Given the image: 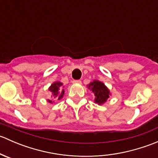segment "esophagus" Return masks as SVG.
<instances>
[{
    "label": "esophagus",
    "mask_w": 158,
    "mask_h": 158,
    "mask_svg": "<svg viewBox=\"0 0 158 158\" xmlns=\"http://www.w3.org/2000/svg\"><path fill=\"white\" fill-rule=\"evenodd\" d=\"M73 83H81V80H73Z\"/></svg>",
    "instance_id": "obj_1"
}]
</instances>
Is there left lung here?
Segmentation results:
<instances>
[{
	"label": "left lung",
	"instance_id": "obj_1",
	"mask_svg": "<svg viewBox=\"0 0 158 158\" xmlns=\"http://www.w3.org/2000/svg\"><path fill=\"white\" fill-rule=\"evenodd\" d=\"M89 89H92V92L95 94V102L98 105L106 102L109 97V90L107 87L99 81L95 80L89 85Z\"/></svg>",
	"mask_w": 158,
	"mask_h": 158
}]
</instances>
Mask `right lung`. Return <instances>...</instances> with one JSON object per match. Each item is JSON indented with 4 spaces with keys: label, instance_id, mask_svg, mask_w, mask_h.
I'll return each instance as SVG.
<instances>
[{
    "label": "right lung",
    "instance_id": "1",
    "mask_svg": "<svg viewBox=\"0 0 158 158\" xmlns=\"http://www.w3.org/2000/svg\"><path fill=\"white\" fill-rule=\"evenodd\" d=\"M63 83L60 82H54L53 84L51 85V86L49 87V90L52 92V98L50 100H48L49 102L52 103L53 100V98H56V99H61L63 96V94H64V89H63Z\"/></svg>",
    "mask_w": 158,
    "mask_h": 158
}]
</instances>
